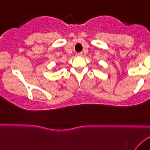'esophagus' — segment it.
I'll use <instances>...</instances> for the list:
<instances>
[{"mask_svg": "<svg viewBox=\"0 0 150 150\" xmlns=\"http://www.w3.org/2000/svg\"><path fill=\"white\" fill-rule=\"evenodd\" d=\"M77 56H78V57H81V56L83 55V52H79V53H77L76 54Z\"/></svg>", "mask_w": 150, "mask_h": 150, "instance_id": "esophagus-1", "label": "esophagus"}]
</instances>
